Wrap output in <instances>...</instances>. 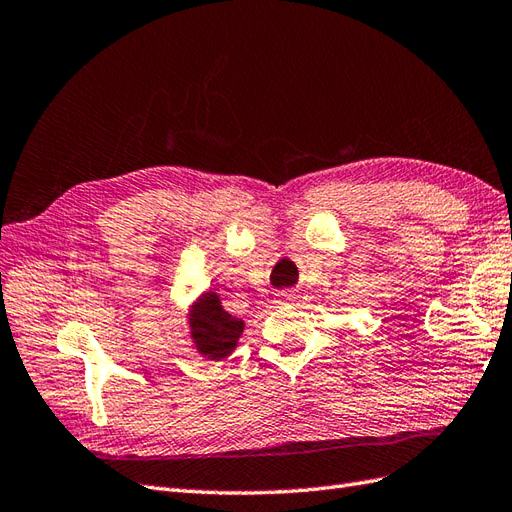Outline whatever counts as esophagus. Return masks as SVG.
<instances>
[{
  "mask_svg": "<svg viewBox=\"0 0 512 512\" xmlns=\"http://www.w3.org/2000/svg\"><path fill=\"white\" fill-rule=\"evenodd\" d=\"M273 302H276L278 306H289L295 302V293L293 291H278L276 295H273Z\"/></svg>",
  "mask_w": 512,
  "mask_h": 512,
  "instance_id": "obj_1",
  "label": "esophagus"
}]
</instances>
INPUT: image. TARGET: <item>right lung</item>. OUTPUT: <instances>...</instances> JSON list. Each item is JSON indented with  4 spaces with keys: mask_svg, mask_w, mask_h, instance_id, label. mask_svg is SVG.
<instances>
[{
    "mask_svg": "<svg viewBox=\"0 0 512 512\" xmlns=\"http://www.w3.org/2000/svg\"><path fill=\"white\" fill-rule=\"evenodd\" d=\"M186 326H189L193 350L199 356L208 360H221L236 350L245 330V321L232 317L223 308L219 293L206 289L186 308Z\"/></svg>",
    "mask_w": 512,
    "mask_h": 512,
    "instance_id": "1",
    "label": "right lung"
}]
</instances>
